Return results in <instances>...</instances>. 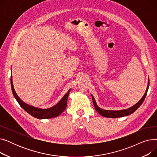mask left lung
Segmentation results:
<instances>
[{"label":"left lung","mask_w":157,"mask_h":157,"mask_svg":"<svg viewBox=\"0 0 157 157\" xmlns=\"http://www.w3.org/2000/svg\"><path fill=\"white\" fill-rule=\"evenodd\" d=\"M149 85H150V80L149 78H148V82H147V88L146 92L144 94V95L143 96V97L141 98L138 102H137L136 104H134V105H132L130 108H128V109H121V110H106V109H102L101 108H99L97 104V102L95 100V98L94 97V96L92 95V94H91L92 97V101H93V103L95 107V109H96V111L99 113L101 115H102V117H106V118H120V117H126L128 116V115L131 114L132 113H133L134 112H135L141 105L144 98L146 96L147 90H148V88H149Z\"/></svg>","instance_id":"obj_1"}]
</instances>
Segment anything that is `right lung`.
Instances as JSON below:
<instances>
[{"label": "right lung", "instance_id": "right-lung-1", "mask_svg": "<svg viewBox=\"0 0 157 157\" xmlns=\"http://www.w3.org/2000/svg\"><path fill=\"white\" fill-rule=\"evenodd\" d=\"M11 90L13 94L16 98V101L18 102L21 108L30 114L31 116L34 117L38 119H48V118H52L59 116L60 114H62L64 110L65 109L66 107H67V98L69 94V92L71 89H69L68 92L66 93L63 97L61 98V100L58 102L55 105L49 108H36L33 105H29L25 102H23L21 98L18 97L17 94L16 93L13 83V78H12V73L11 76Z\"/></svg>", "mask_w": 157, "mask_h": 157}]
</instances>
